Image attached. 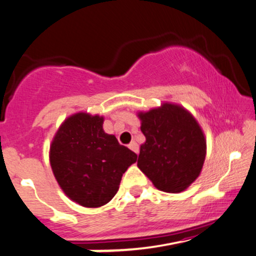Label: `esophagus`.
<instances>
[{"label":"esophagus","instance_id":"34e87169","mask_svg":"<svg viewBox=\"0 0 256 256\" xmlns=\"http://www.w3.org/2000/svg\"><path fill=\"white\" fill-rule=\"evenodd\" d=\"M128 148H130L132 152H136L138 155V152H140V146H138V144L136 143V142H131V143L128 144Z\"/></svg>","mask_w":256,"mask_h":256}]
</instances>
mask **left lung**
I'll return each instance as SVG.
<instances>
[{"label":"left lung","instance_id":"left-lung-1","mask_svg":"<svg viewBox=\"0 0 256 256\" xmlns=\"http://www.w3.org/2000/svg\"><path fill=\"white\" fill-rule=\"evenodd\" d=\"M138 116L146 140L140 146L138 168L158 190L182 192L199 176L205 161L206 142L199 124L186 110L172 104Z\"/></svg>","mask_w":256,"mask_h":256}]
</instances>
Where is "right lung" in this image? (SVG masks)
Masks as SVG:
<instances>
[{"mask_svg": "<svg viewBox=\"0 0 256 256\" xmlns=\"http://www.w3.org/2000/svg\"><path fill=\"white\" fill-rule=\"evenodd\" d=\"M104 118L78 113L68 118L52 140V172L64 193L84 208H98L119 190L122 174L137 155L104 134Z\"/></svg>", "mask_w": 256, "mask_h": 256, "instance_id": "1", "label": "right lung"}]
</instances>
